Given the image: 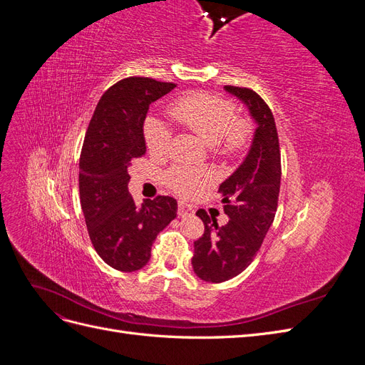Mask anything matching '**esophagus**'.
Here are the masks:
<instances>
[{
    "label": "esophagus",
    "instance_id": "esophagus-1",
    "mask_svg": "<svg viewBox=\"0 0 365 365\" xmlns=\"http://www.w3.org/2000/svg\"><path fill=\"white\" fill-rule=\"evenodd\" d=\"M193 213H195V210H193V207H192L190 204L182 202V201L178 204V215H180L181 217L193 216Z\"/></svg>",
    "mask_w": 365,
    "mask_h": 365
}]
</instances>
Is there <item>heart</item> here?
I'll return each mask as SVG.
<instances>
[{
  "label": "heart",
  "instance_id": "heart-1",
  "mask_svg": "<svg viewBox=\"0 0 365 365\" xmlns=\"http://www.w3.org/2000/svg\"><path fill=\"white\" fill-rule=\"evenodd\" d=\"M169 117L208 146H215L220 155H235L248 140V123L236 117L235 105L222 97L204 93L184 97L169 109ZM145 137L152 155L163 157L168 153L172 135L160 121H149ZM165 181L176 193L192 196L210 181V176L204 172L175 168L165 175Z\"/></svg>",
  "mask_w": 365,
  "mask_h": 365
}]
</instances>
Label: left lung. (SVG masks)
I'll return each mask as SVG.
<instances>
[{
  "label": "left lung",
  "mask_w": 365,
  "mask_h": 365,
  "mask_svg": "<svg viewBox=\"0 0 365 365\" xmlns=\"http://www.w3.org/2000/svg\"><path fill=\"white\" fill-rule=\"evenodd\" d=\"M224 90L247 106L256 130L244 161L219 185L228 224L219 227L204 210L196 213L205 230L195 242L192 267L210 283L227 282L250 267L277 212L282 178L279 135L269 106L250 88L228 85Z\"/></svg>",
  "instance_id": "obj_1"
}]
</instances>
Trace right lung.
Here are the masks:
<instances>
[{
	"mask_svg": "<svg viewBox=\"0 0 365 365\" xmlns=\"http://www.w3.org/2000/svg\"><path fill=\"white\" fill-rule=\"evenodd\" d=\"M175 86L149 77L117 82L98 101L83 140L79 192L88 235L98 256L118 271L145 267L153 240L178 212L170 196L137 205L128 190L130 161L146 153L149 106Z\"/></svg>",
	"mask_w": 365,
	"mask_h": 365,
	"instance_id": "1",
	"label": "right lung"
}]
</instances>
